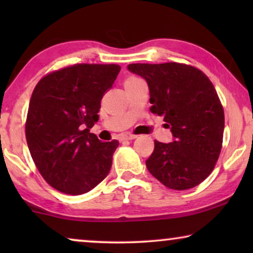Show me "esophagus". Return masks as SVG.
Segmentation results:
<instances>
[{"mask_svg":"<svg viewBox=\"0 0 253 253\" xmlns=\"http://www.w3.org/2000/svg\"><path fill=\"white\" fill-rule=\"evenodd\" d=\"M137 136L136 134H132V133H123L120 136V140L121 141H124V140H133L136 139Z\"/></svg>","mask_w":253,"mask_h":253,"instance_id":"obj_1","label":"esophagus"}]
</instances>
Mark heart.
Listing matches in <instances>:
<instances>
[{"label":"heart","mask_w":253,"mask_h":253,"mask_svg":"<svg viewBox=\"0 0 253 253\" xmlns=\"http://www.w3.org/2000/svg\"><path fill=\"white\" fill-rule=\"evenodd\" d=\"M133 79H138V78H134V77H130L129 79H127V81H133Z\"/></svg>","instance_id":"heart-1"}]
</instances>
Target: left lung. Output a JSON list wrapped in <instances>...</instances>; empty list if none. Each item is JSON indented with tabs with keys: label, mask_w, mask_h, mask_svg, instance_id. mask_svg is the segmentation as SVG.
Wrapping results in <instances>:
<instances>
[{
	"label": "left lung",
	"mask_w": 253,
	"mask_h": 253,
	"mask_svg": "<svg viewBox=\"0 0 253 253\" xmlns=\"http://www.w3.org/2000/svg\"><path fill=\"white\" fill-rule=\"evenodd\" d=\"M127 70L146 81L151 110L172 134L171 143L154 141L148 171L169 189L200 184L222 147L224 114L212 82L198 69L174 62L129 64Z\"/></svg>",
	"instance_id": "8db88e82"
}]
</instances>
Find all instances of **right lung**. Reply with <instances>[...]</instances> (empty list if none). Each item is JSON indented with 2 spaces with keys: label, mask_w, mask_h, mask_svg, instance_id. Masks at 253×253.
Listing matches in <instances>:
<instances>
[{
  "label": "right lung",
  "mask_w": 253,
  "mask_h": 253,
  "mask_svg": "<svg viewBox=\"0 0 253 253\" xmlns=\"http://www.w3.org/2000/svg\"><path fill=\"white\" fill-rule=\"evenodd\" d=\"M120 70L117 64H76L47 75L34 88L27 146L41 176L58 191L83 195L109 174L119 141L102 143L89 129Z\"/></svg>",
  "instance_id": "right-lung-1"
}]
</instances>
